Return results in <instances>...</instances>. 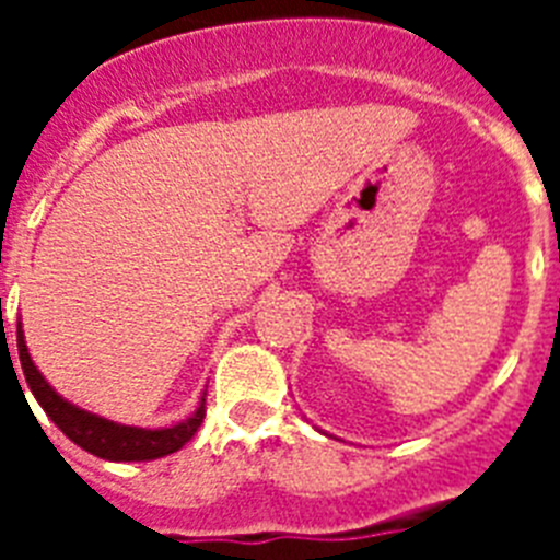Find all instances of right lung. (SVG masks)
<instances>
[{"instance_id": "obj_1", "label": "right lung", "mask_w": 560, "mask_h": 560, "mask_svg": "<svg viewBox=\"0 0 560 560\" xmlns=\"http://www.w3.org/2000/svg\"><path fill=\"white\" fill-rule=\"evenodd\" d=\"M16 341H19V361H22L24 378H27L30 393L36 395V400L42 404V409L47 412V418L67 434L75 446H81L83 452L95 454L101 459H114V463H140V459H160L165 454L179 452L192 434L199 432V427L205 423V395H201L199 409L190 415L187 420L176 423L171 429H137V427H122V423H114V420L97 418L92 412H83L75 404L63 400L56 389L49 387L44 375L38 373L33 359L27 353V345H24L22 325L16 328ZM13 364V359H10ZM16 373V370H13ZM22 387V384H19ZM24 395V389H22Z\"/></svg>"}]
</instances>
